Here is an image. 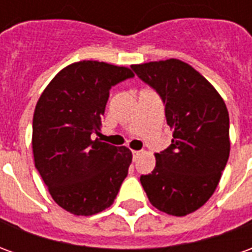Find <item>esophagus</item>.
Here are the masks:
<instances>
[{
	"instance_id": "34e87169",
	"label": "esophagus",
	"mask_w": 252,
	"mask_h": 252,
	"mask_svg": "<svg viewBox=\"0 0 252 252\" xmlns=\"http://www.w3.org/2000/svg\"><path fill=\"white\" fill-rule=\"evenodd\" d=\"M140 154H142V151H132V159H133V160H136Z\"/></svg>"
}]
</instances>
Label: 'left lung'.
I'll return each mask as SVG.
<instances>
[{
	"mask_svg": "<svg viewBox=\"0 0 252 252\" xmlns=\"http://www.w3.org/2000/svg\"><path fill=\"white\" fill-rule=\"evenodd\" d=\"M143 82L159 94L173 129L169 147L140 182L157 209L173 216L197 211L216 190L229 157V116L216 89L178 59L133 64Z\"/></svg>",
	"mask_w": 252,
	"mask_h": 252,
	"instance_id": "1",
	"label": "left lung"
}]
</instances>
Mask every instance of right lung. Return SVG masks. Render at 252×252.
Returning <instances> with one entry per match:
<instances>
[{"label":"right lung","instance_id":"1","mask_svg":"<svg viewBox=\"0 0 252 252\" xmlns=\"http://www.w3.org/2000/svg\"><path fill=\"white\" fill-rule=\"evenodd\" d=\"M132 77L126 67L72 63L58 72L36 104L35 167L54 201L77 216L109 208L128 174L131 151L92 136L98 135L112 86Z\"/></svg>","mask_w":252,"mask_h":252}]
</instances>
